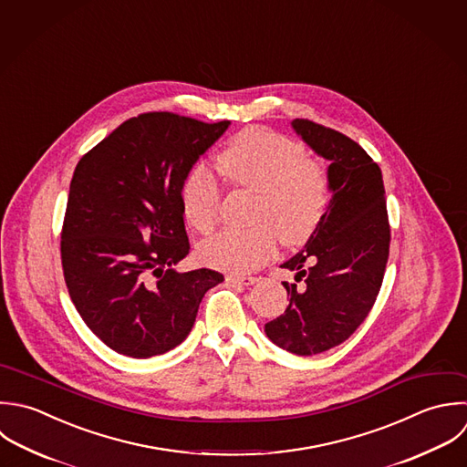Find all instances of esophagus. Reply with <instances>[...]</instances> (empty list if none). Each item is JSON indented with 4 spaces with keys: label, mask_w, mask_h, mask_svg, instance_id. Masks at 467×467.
Listing matches in <instances>:
<instances>
[{
    "label": "esophagus",
    "mask_w": 467,
    "mask_h": 467,
    "mask_svg": "<svg viewBox=\"0 0 467 467\" xmlns=\"http://www.w3.org/2000/svg\"><path fill=\"white\" fill-rule=\"evenodd\" d=\"M225 280L231 284H240V285H253L258 282L256 276H240V275H227Z\"/></svg>",
    "instance_id": "obj_1"
}]
</instances>
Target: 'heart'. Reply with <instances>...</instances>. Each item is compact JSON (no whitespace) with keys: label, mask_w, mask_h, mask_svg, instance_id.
I'll use <instances>...</instances> for the list:
<instances>
[{"label":"heart","mask_w":467,"mask_h":467,"mask_svg":"<svg viewBox=\"0 0 467 467\" xmlns=\"http://www.w3.org/2000/svg\"><path fill=\"white\" fill-rule=\"evenodd\" d=\"M229 182L260 194L249 229H225L200 245L202 260L229 273H249L276 251L278 238L287 247L311 240L331 200L326 169L306 156L300 141L287 136L247 129L218 156ZM182 211L198 233H211L220 220L222 187L214 174L194 167L182 185Z\"/></svg>","instance_id":"heart-1"}]
</instances>
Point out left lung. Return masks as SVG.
<instances>
[{"mask_svg":"<svg viewBox=\"0 0 467 467\" xmlns=\"http://www.w3.org/2000/svg\"><path fill=\"white\" fill-rule=\"evenodd\" d=\"M291 125L329 160L333 194L317 233L282 264L304 285L284 282L289 306L265 324V333L278 348L313 357L346 342L369 315L382 287L391 229L382 171L373 158L335 129L311 119Z\"/></svg>","mask_w":467,"mask_h":467,"instance_id":"obj_1","label":"left lung"}]
</instances>
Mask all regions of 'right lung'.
Listing matches in <instances>:
<instances>
[{"mask_svg": "<svg viewBox=\"0 0 467 467\" xmlns=\"http://www.w3.org/2000/svg\"><path fill=\"white\" fill-rule=\"evenodd\" d=\"M231 121L172 112L123 121L76 165L61 229L72 304L112 351L149 358L191 333L203 295L223 282L211 269L178 273L189 254L182 185Z\"/></svg>", "mask_w": 467, "mask_h": 467, "instance_id": "right-lung-1", "label": "right lung"}]
</instances>
